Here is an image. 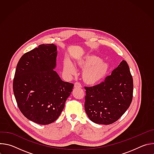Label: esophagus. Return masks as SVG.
<instances>
[{"instance_id":"obj_1","label":"esophagus","mask_w":154,"mask_h":154,"mask_svg":"<svg viewBox=\"0 0 154 154\" xmlns=\"http://www.w3.org/2000/svg\"><path fill=\"white\" fill-rule=\"evenodd\" d=\"M74 88H82V85H81L80 83H79L78 82H76L74 84Z\"/></svg>"}]
</instances>
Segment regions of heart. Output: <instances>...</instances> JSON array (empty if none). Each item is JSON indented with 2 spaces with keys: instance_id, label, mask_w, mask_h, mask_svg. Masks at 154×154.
<instances>
[{
  "instance_id": "b5f03b06",
  "label": "heart",
  "mask_w": 154,
  "mask_h": 154,
  "mask_svg": "<svg viewBox=\"0 0 154 154\" xmlns=\"http://www.w3.org/2000/svg\"><path fill=\"white\" fill-rule=\"evenodd\" d=\"M74 63L76 66L84 70L83 81L89 85H95L101 82L105 79L109 69V64L107 62L92 54H87L78 58ZM63 69L70 75L76 74L74 65L68 60L63 63Z\"/></svg>"
}]
</instances>
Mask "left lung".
<instances>
[{"label":"left lung","mask_w":154,"mask_h":154,"mask_svg":"<svg viewBox=\"0 0 154 154\" xmlns=\"http://www.w3.org/2000/svg\"><path fill=\"white\" fill-rule=\"evenodd\" d=\"M85 88V109L89 119L104 125L116 122L127 111L133 97V78L127 62L122 60L104 82Z\"/></svg>","instance_id":"obj_1"}]
</instances>
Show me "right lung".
Here are the masks:
<instances>
[{"label":"right lung","instance_id":"right-lung-1","mask_svg":"<svg viewBox=\"0 0 154 154\" xmlns=\"http://www.w3.org/2000/svg\"><path fill=\"white\" fill-rule=\"evenodd\" d=\"M57 47L41 45L20 58L13 80V93L23 115L47 125L57 119L74 85L63 81L56 68Z\"/></svg>","mask_w":154,"mask_h":154}]
</instances>
